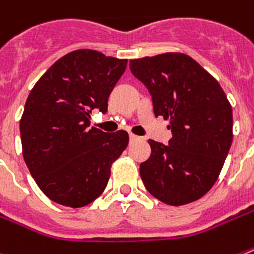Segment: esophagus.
I'll list each match as a JSON object with an SVG mask.
<instances>
[{
  "instance_id": "obj_1",
  "label": "esophagus",
  "mask_w": 254,
  "mask_h": 254,
  "mask_svg": "<svg viewBox=\"0 0 254 254\" xmlns=\"http://www.w3.org/2000/svg\"><path fill=\"white\" fill-rule=\"evenodd\" d=\"M129 139H130L131 142H133V140H138V139H139V137H138V135H135V134L130 133V134H129Z\"/></svg>"
}]
</instances>
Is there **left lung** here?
I'll list each match as a JSON object with an SVG mask.
<instances>
[{"instance_id":"left-lung-1","label":"left lung","mask_w":254,"mask_h":254,"mask_svg":"<svg viewBox=\"0 0 254 254\" xmlns=\"http://www.w3.org/2000/svg\"><path fill=\"white\" fill-rule=\"evenodd\" d=\"M131 73L152 95L153 114L169 121V144L150 139L140 164L144 187L168 205L203 197L218 178L232 143V108L208 71L182 53L131 59Z\"/></svg>"}]
</instances>
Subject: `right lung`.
<instances>
[{"label": "right lung", "instance_id": "right-lung-1", "mask_svg": "<svg viewBox=\"0 0 254 254\" xmlns=\"http://www.w3.org/2000/svg\"><path fill=\"white\" fill-rule=\"evenodd\" d=\"M127 59L90 49L62 57L29 93L20 119L24 161L42 192L57 204L81 208L101 196L111 167L129 143L125 130L91 127V110L106 112Z\"/></svg>", "mask_w": 254, "mask_h": 254}]
</instances>
